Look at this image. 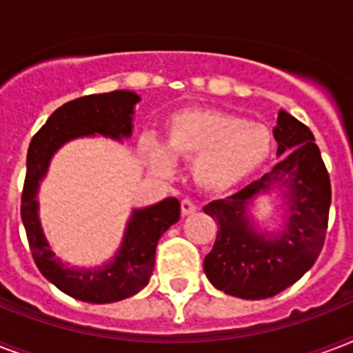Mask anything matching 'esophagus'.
Instances as JSON below:
<instances>
[{"mask_svg": "<svg viewBox=\"0 0 353 353\" xmlns=\"http://www.w3.org/2000/svg\"><path fill=\"white\" fill-rule=\"evenodd\" d=\"M198 210V207H196V203H194L192 199L185 198L181 201V214L183 216H188V214H194Z\"/></svg>", "mask_w": 353, "mask_h": 353, "instance_id": "1", "label": "esophagus"}]
</instances>
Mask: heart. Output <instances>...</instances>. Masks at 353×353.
I'll return each instance as SVG.
<instances>
[{
  "label": "heart",
  "instance_id": "b5f03b06",
  "mask_svg": "<svg viewBox=\"0 0 353 353\" xmlns=\"http://www.w3.org/2000/svg\"><path fill=\"white\" fill-rule=\"evenodd\" d=\"M165 144L143 139L141 150L155 170L174 172V158L194 161L192 176L209 192H227L254 176L273 152V133L262 122L216 108L176 113L166 124Z\"/></svg>",
  "mask_w": 353,
  "mask_h": 353
}]
</instances>
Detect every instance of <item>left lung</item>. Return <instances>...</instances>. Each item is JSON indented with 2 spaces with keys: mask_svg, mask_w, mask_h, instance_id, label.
I'll return each instance as SVG.
<instances>
[{
  "mask_svg": "<svg viewBox=\"0 0 353 353\" xmlns=\"http://www.w3.org/2000/svg\"><path fill=\"white\" fill-rule=\"evenodd\" d=\"M273 135L276 155H285L279 165L203 209L218 223L214 247L203 260L205 274L216 290L247 301L274 296L295 284L319 258L328 229L332 187L312 130L280 110ZM271 188L285 190L288 214L279 233H258L248 205Z\"/></svg>",
  "mask_w": 353,
  "mask_h": 353,
  "instance_id": "left-lung-1",
  "label": "left lung"
}]
</instances>
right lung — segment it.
<instances>
[{
    "mask_svg": "<svg viewBox=\"0 0 353 353\" xmlns=\"http://www.w3.org/2000/svg\"><path fill=\"white\" fill-rule=\"evenodd\" d=\"M141 101L133 91H112L65 102L52 113L29 144L27 174L21 192L23 221L36 268L65 295L108 304L135 295L154 273L155 247L168 227L179 220V201L166 198L144 209H135L128 221L121 249L115 258L93 269L69 268L54 256L38 218V188L46 177L51 157L71 139L104 135L115 141L132 135L133 108Z\"/></svg>",
    "mask_w": 353,
    "mask_h": 353,
    "instance_id": "add662e5",
    "label": "right lung"
}]
</instances>
